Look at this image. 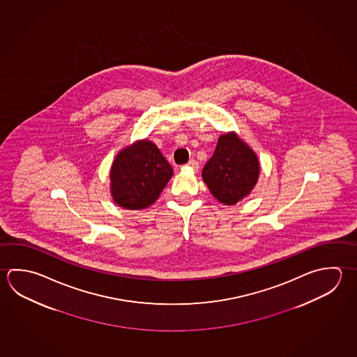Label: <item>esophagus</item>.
Instances as JSON below:
<instances>
[{
    "mask_svg": "<svg viewBox=\"0 0 357 357\" xmlns=\"http://www.w3.org/2000/svg\"><path fill=\"white\" fill-rule=\"evenodd\" d=\"M186 166H188V167H190V169H194V171H197V169H199V167H200V166H199V162H197L196 160H190Z\"/></svg>",
    "mask_w": 357,
    "mask_h": 357,
    "instance_id": "esophagus-1",
    "label": "esophagus"
}]
</instances>
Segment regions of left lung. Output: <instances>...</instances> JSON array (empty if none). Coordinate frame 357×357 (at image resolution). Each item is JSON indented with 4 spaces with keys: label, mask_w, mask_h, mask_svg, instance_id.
<instances>
[{
    "label": "left lung",
    "mask_w": 357,
    "mask_h": 357,
    "mask_svg": "<svg viewBox=\"0 0 357 357\" xmlns=\"http://www.w3.org/2000/svg\"><path fill=\"white\" fill-rule=\"evenodd\" d=\"M259 176V161L235 133L219 137L214 155L202 169L211 194L225 205H234L250 194Z\"/></svg>",
    "instance_id": "1"
}]
</instances>
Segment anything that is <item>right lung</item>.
I'll return each instance as SVG.
<instances>
[{"label": "right lung", "mask_w": 357, "mask_h": 357, "mask_svg": "<svg viewBox=\"0 0 357 357\" xmlns=\"http://www.w3.org/2000/svg\"><path fill=\"white\" fill-rule=\"evenodd\" d=\"M172 175L174 169L155 144L135 143L119 152L110 169L113 199L124 208H149Z\"/></svg>", "instance_id": "1"}]
</instances>
